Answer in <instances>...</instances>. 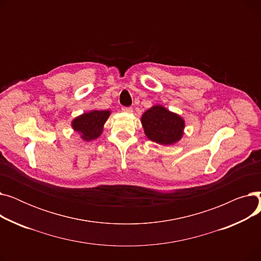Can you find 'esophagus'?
<instances>
[{
	"label": "esophagus",
	"instance_id": "obj_1",
	"mask_svg": "<svg viewBox=\"0 0 261 261\" xmlns=\"http://www.w3.org/2000/svg\"><path fill=\"white\" fill-rule=\"evenodd\" d=\"M121 111L122 112H126V113H132L133 112V108L132 107H122L121 108Z\"/></svg>",
	"mask_w": 261,
	"mask_h": 261
}]
</instances>
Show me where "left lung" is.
I'll return each instance as SVG.
<instances>
[{"label": "left lung", "mask_w": 261, "mask_h": 261, "mask_svg": "<svg viewBox=\"0 0 261 261\" xmlns=\"http://www.w3.org/2000/svg\"><path fill=\"white\" fill-rule=\"evenodd\" d=\"M141 121L147 138L161 145L175 144L184 133V119L160 105L147 110Z\"/></svg>", "instance_id": "obj_1"}]
</instances>
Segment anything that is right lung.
<instances>
[{
	"instance_id": "obj_1",
	"label": "right lung",
	"mask_w": 261,
	"mask_h": 261,
	"mask_svg": "<svg viewBox=\"0 0 261 261\" xmlns=\"http://www.w3.org/2000/svg\"><path fill=\"white\" fill-rule=\"evenodd\" d=\"M109 110H93L91 112L84 113L72 121L73 129L78 132L82 140L87 142L99 138L103 130V125L110 116Z\"/></svg>"
}]
</instances>
